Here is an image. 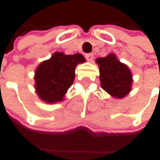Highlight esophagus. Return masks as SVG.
Wrapping results in <instances>:
<instances>
[{
	"label": "esophagus",
	"mask_w": 160,
	"mask_h": 160,
	"mask_svg": "<svg viewBox=\"0 0 160 160\" xmlns=\"http://www.w3.org/2000/svg\"><path fill=\"white\" fill-rule=\"evenodd\" d=\"M85 58H86V59L88 61H92V60H93L94 56H93V53H86L85 54Z\"/></svg>",
	"instance_id": "esophagus-1"
}]
</instances>
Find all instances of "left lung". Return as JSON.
<instances>
[{"instance_id":"obj_1","label":"left lung","mask_w":160,"mask_h":160,"mask_svg":"<svg viewBox=\"0 0 160 160\" xmlns=\"http://www.w3.org/2000/svg\"><path fill=\"white\" fill-rule=\"evenodd\" d=\"M102 88L115 99H123L132 91V74L130 68L117 59L114 53L98 58Z\"/></svg>"}]
</instances>
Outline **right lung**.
Instances as JSON below:
<instances>
[{"label": "right lung", "instance_id": "1", "mask_svg": "<svg viewBox=\"0 0 160 160\" xmlns=\"http://www.w3.org/2000/svg\"><path fill=\"white\" fill-rule=\"evenodd\" d=\"M84 62L81 53L65 54L61 52H56L51 58L42 61L34 74V88L39 99L47 103L62 102L74 82L77 65Z\"/></svg>", "mask_w": 160, "mask_h": 160}]
</instances>
